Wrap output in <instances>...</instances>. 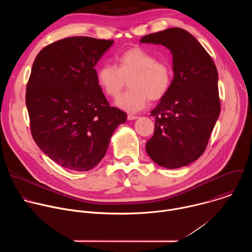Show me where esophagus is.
Instances as JSON below:
<instances>
[{
  "label": "esophagus",
  "instance_id": "esophagus-1",
  "mask_svg": "<svg viewBox=\"0 0 252 252\" xmlns=\"http://www.w3.org/2000/svg\"><path fill=\"white\" fill-rule=\"evenodd\" d=\"M138 117L137 116H135V115H131V114H129V115H127V120H129V121H132V120H136Z\"/></svg>",
  "mask_w": 252,
  "mask_h": 252
}]
</instances>
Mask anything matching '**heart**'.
Here are the masks:
<instances>
[{
    "label": "heart",
    "instance_id": "1",
    "mask_svg": "<svg viewBox=\"0 0 252 252\" xmlns=\"http://www.w3.org/2000/svg\"><path fill=\"white\" fill-rule=\"evenodd\" d=\"M117 63H104L97 69V84L103 93L118 97L128 81L129 89L117 100L121 109L137 112L149 99L163 97L172 84V68L163 60L139 47L130 48L116 58Z\"/></svg>",
    "mask_w": 252,
    "mask_h": 252
}]
</instances>
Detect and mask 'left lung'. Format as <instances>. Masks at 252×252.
I'll return each mask as SVG.
<instances>
[{
	"instance_id": "1",
	"label": "left lung",
	"mask_w": 252,
	"mask_h": 252,
	"mask_svg": "<svg viewBox=\"0 0 252 252\" xmlns=\"http://www.w3.org/2000/svg\"><path fill=\"white\" fill-rule=\"evenodd\" d=\"M140 43L169 49L174 73L170 89L151 112L155 131L147 153L166 168L188 165L205 152L220 113L217 66L193 35L181 28L147 34Z\"/></svg>"
}]
</instances>
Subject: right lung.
Segmentation results:
<instances>
[{
    "instance_id": "add662e5",
    "label": "right lung",
    "mask_w": 252,
    "mask_h": 252,
    "mask_svg": "<svg viewBox=\"0 0 252 252\" xmlns=\"http://www.w3.org/2000/svg\"><path fill=\"white\" fill-rule=\"evenodd\" d=\"M113 43L64 38L45 47L33 61L26 92L31 133L44 154L64 168H94L115 129L126 121V114L107 101L94 68Z\"/></svg>"
}]
</instances>
